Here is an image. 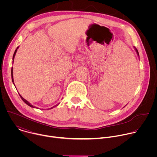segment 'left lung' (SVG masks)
<instances>
[{"mask_svg": "<svg viewBox=\"0 0 157 157\" xmlns=\"http://www.w3.org/2000/svg\"><path fill=\"white\" fill-rule=\"evenodd\" d=\"M135 49H136V52H137V55H139V52H138V51H137V49H136V48H135Z\"/></svg>", "mask_w": 157, "mask_h": 157, "instance_id": "obj_1", "label": "left lung"}]
</instances>
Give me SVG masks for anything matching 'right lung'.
Segmentation results:
<instances>
[{"label":"right lung","instance_id":"obj_1","mask_svg":"<svg viewBox=\"0 0 157 157\" xmlns=\"http://www.w3.org/2000/svg\"><path fill=\"white\" fill-rule=\"evenodd\" d=\"M18 48V47H17V49L15 50V52H14V54H13V59H14V57H15V54H16V52H17V49ZM11 74H12V82H13V84H14V82H13V70H12H12H11ZM20 95V98H21V99L23 100V101L26 104H27L28 105H29L30 107H33V108H35V106H33V105H32L30 103H29L27 100H25L24 98H22L21 96H20V94H19ZM56 106V105H55ZM55 106H53V107H54ZM53 107H52L51 109H52Z\"/></svg>","mask_w":157,"mask_h":157}]
</instances>
